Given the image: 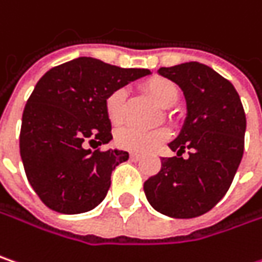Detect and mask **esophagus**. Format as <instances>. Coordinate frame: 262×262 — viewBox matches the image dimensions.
<instances>
[{
	"label": "esophagus",
	"mask_w": 262,
	"mask_h": 262,
	"mask_svg": "<svg viewBox=\"0 0 262 262\" xmlns=\"http://www.w3.org/2000/svg\"><path fill=\"white\" fill-rule=\"evenodd\" d=\"M141 159H142V156H139V154H136V152H132L130 154L132 162H139Z\"/></svg>",
	"instance_id": "1"
}]
</instances>
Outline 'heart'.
I'll return each instance as SVG.
<instances>
[{
	"label": "heart",
	"instance_id": "b5f03b06",
	"mask_svg": "<svg viewBox=\"0 0 262 262\" xmlns=\"http://www.w3.org/2000/svg\"><path fill=\"white\" fill-rule=\"evenodd\" d=\"M145 92L151 96L159 106L170 108L178 100V89L172 81L154 77L148 80L144 84ZM126 89H116L113 90L105 99V113L113 126H120L126 117ZM169 138V132L163 127L152 129V130H142L138 127H124L117 132L116 144L123 149L133 151V152H151L157 149L163 142Z\"/></svg>",
	"mask_w": 262,
	"mask_h": 262
}]
</instances>
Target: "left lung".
<instances>
[{
	"mask_svg": "<svg viewBox=\"0 0 262 262\" xmlns=\"http://www.w3.org/2000/svg\"><path fill=\"white\" fill-rule=\"evenodd\" d=\"M159 74L184 92L187 117L169 144L177 156L162 159L160 172L146 179L144 191L163 215L195 218L213 208L234 179L245 148V110L234 85L203 63L187 62Z\"/></svg>",
	"mask_w": 262,
	"mask_h": 262,
	"instance_id": "obj_1",
	"label": "left lung"
}]
</instances>
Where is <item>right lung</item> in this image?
<instances>
[{
	"label": "right lung",
	"mask_w": 262,
	"mask_h": 262,
	"mask_svg": "<svg viewBox=\"0 0 262 262\" xmlns=\"http://www.w3.org/2000/svg\"><path fill=\"white\" fill-rule=\"evenodd\" d=\"M148 70L120 68L93 57H77L47 71L22 116L20 157L41 202L60 213L96 208L111 185V173L127 151L87 149L113 139L105 99Z\"/></svg>",
	"instance_id": "add662e5"
}]
</instances>
